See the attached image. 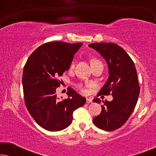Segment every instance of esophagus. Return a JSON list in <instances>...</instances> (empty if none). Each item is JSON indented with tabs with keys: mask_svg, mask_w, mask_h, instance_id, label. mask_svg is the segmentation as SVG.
<instances>
[{
	"mask_svg": "<svg viewBox=\"0 0 156 156\" xmlns=\"http://www.w3.org/2000/svg\"><path fill=\"white\" fill-rule=\"evenodd\" d=\"M92 102V99L91 98H87V104H90Z\"/></svg>",
	"mask_w": 156,
	"mask_h": 156,
	"instance_id": "1",
	"label": "esophagus"
}]
</instances>
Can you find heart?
<instances>
[{
    "label": "heart",
    "instance_id": "1",
    "mask_svg": "<svg viewBox=\"0 0 156 156\" xmlns=\"http://www.w3.org/2000/svg\"><path fill=\"white\" fill-rule=\"evenodd\" d=\"M99 60H97V59H92L91 60V64H94V63H96V62H99ZM74 62H72V65H71V67L72 68H73L74 67Z\"/></svg>",
    "mask_w": 156,
    "mask_h": 156
}]
</instances>
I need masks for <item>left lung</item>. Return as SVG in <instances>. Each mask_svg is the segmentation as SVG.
<instances>
[{"instance_id":"8db88e82","label":"left lung","mask_w":156,"mask_h":156,"mask_svg":"<svg viewBox=\"0 0 156 156\" xmlns=\"http://www.w3.org/2000/svg\"><path fill=\"white\" fill-rule=\"evenodd\" d=\"M105 59L108 69V78L99 94L112 92V101H102L101 112L93 119L98 128L104 131L116 130L124 124L133 112L140 93L135 65L128 53L118 44L97 42L89 44ZM100 104L99 98L93 99Z\"/></svg>"}]
</instances>
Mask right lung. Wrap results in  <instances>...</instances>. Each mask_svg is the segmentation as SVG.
<instances>
[{
  "mask_svg": "<svg viewBox=\"0 0 156 156\" xmlns=\"http://www.w3.org/2000/svg\"><path fill=\"white\" fill-rule=\"evenodd\" d=\"M55 41L44 44L32 53L23 74L25 103L36 122L50 131H59L72 122L74 111L84 106L86 99L70 88L68 99L57 97L58 80L69 69L74 55L82 45Z\"/></svg>",
  "mask_w": 156,
  "mask_h": 156,
  "instance_id": "add662e5",
  "label": "right lung"
}]
</instances>
